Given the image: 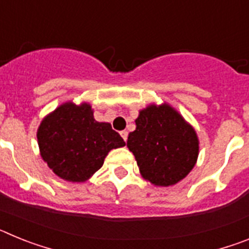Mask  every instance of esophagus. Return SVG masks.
<instances>
[{
    "label": "esophagus",
    "mask_w": 249,
    "mask_h": 249,
    "mask_svg": "<svg viewBox=\"0 0 249 249\" xmlns=\"http://www.w3.org/2000/svg\"><path fill=\"white\" fill-rule=\"evenodd\" d=\"M121 136H122L123 141H124V142H126V141H127V137H128V132H127V131H121Z\"/></svg>",
    "instance_id": "34e87169"
}]
</instances>
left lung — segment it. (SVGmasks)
Here are the masks:
<instances>
[{
    "instance_id": "1",
    "label": "left lung",
    "mask_w": 249,
    "mask_h": 249,
    "mask_svg": "<svg viewBox=\"0 0 249 249\" xmlns=\"http://www.w3.org/2000/svg\"><path fill=\"white\" fill-rule=\"evenodd\" d=\"M136 129L127 140L141 176L149 183L169 187L182 181L197 163L199 140L196 129L168 103L141 109Z\"/></svg>"
}]
</instances>
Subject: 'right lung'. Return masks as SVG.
<instances>
[{"label":"right lung","mask_w":249,"mask_h":249,"mask_svg":"<svg viewBox=\"0 0 249 249\" xmlns=\"http://www.w3.org/2000/svg\"><path fill=\"white\" fill-rule=\"evenodd\" d=\"M39 155L56 176L86 182L103 166L112 149L124 146L111 123L97 122L87 102L62 103L48 113L37 129Z\"/></svg>","instance_id":"obj_1"}]
</instances>
